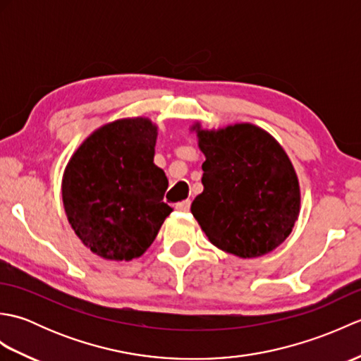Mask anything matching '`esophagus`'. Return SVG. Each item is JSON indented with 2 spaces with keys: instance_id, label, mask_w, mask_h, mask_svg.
<instances>
[{
  "instance_id": "obj_1",
  "label": "esophagus",
  "mask_w": 361,
  "mask_h": 361,
  "mask_svg": "<svg viewBox=\"0 0 361 361\" xmlns=\"http://www.w3.org/2000/svg\"><path fill=\"white\" fill-rule=\"evenodd\" d=\"M175 209L176 211H181V212H188L190 209V200H185V202H180L175 204Z\"/></svg>"
}]
</instances>
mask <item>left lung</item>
I'll use <instances>...</instances> for the list:
<instances>
[{
    "label": "left lung",
    "mask_w": 361,
    "mask_h": 361,
    "mask_svg": "<svg viewBox=\"0 0 361 361\" xmlns=\"http://www.w3.org/2000/svg\"><path fill=\"white\" fill-rule=\"evenodd\" d=\"M203 152V192L190 212L212 245L237 257H260L290 235L301 209L298 175L264 128L192 127Z\"/></svg>",
    "instance_id": "obj_1"
}]
</instances>
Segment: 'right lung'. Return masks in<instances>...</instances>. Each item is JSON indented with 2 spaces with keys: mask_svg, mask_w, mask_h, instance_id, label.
<instances>
[{
  "mask_svg": "<svg viewBox=\"0 0 361 361\" xmlns=\"http://www.w3.org/2000/svg\"><path fill=\"white\" fill-rule=\"evenodd\" d=\"M158 127L147 118L94 130L68 163L62 198L82 243L106 260L142 256L172 208L167 176L153 163Z\"/></svg>",
  "mask_w": 361,
  "mask_h": 361,
  "instance_id": "right-lung-1",
  "label": "right lung"
}]
</instances>
